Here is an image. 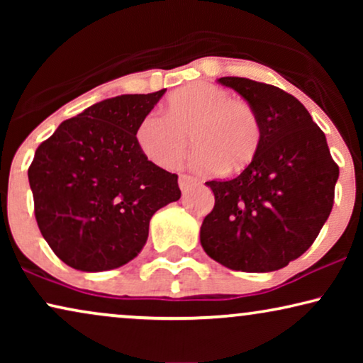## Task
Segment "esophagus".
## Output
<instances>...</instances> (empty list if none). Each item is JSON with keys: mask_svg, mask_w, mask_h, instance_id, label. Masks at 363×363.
<instances>
[{"mask_svg": "<svg viewBox=\"0 0 363 363\" xmlns=\"http://www.w3.org/2000/svg\"><path fill=\"white\" fill-rule=\"evenodd\" d=\"M198 180L195 177L191 175H186V173H182L180 177H178V185H180V190L182 191H186L188 188H190L191 185H195Z\"/></svg>", "mask_w": 363, "mask_h": 363, "instance_id": "esophagus-1", "label": "esophagus"}]
</instances>
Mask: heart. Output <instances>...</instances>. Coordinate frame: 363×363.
<instances>
[{
    "label": "heart",
    "mask_w": 363,
    "mask_h": 363,
    "mask_svg": "<svg viewBox=\"0 0 363 363\" xmlns=\"http://www.w3.org/2000/svg\"><path fill=\"white\" fill-rule=\"evenodd\" d=\"M191 142L196 170L211 173L223 168L240 172L255 160L262 128L255 107L231 97L228 89L210 82H193L167 99V116L150 112L137 128V142L148 160L162 168H177Z\"/></svg>",
    "instance_id": "b5f03b06"
}]
</instances>
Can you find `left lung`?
Segmentation results:
<instances>
[{
	"label": "left lung",
	"instance_id": "obj_1",
	"mask_svg": "<svg viewBox=\"0 0 363 363\" xmlns=\"http://www.w3.org/2000/svg\"><path fill=\"white\" fill-rule=\"evenodd\" d=\"M259 117L255 160L231 180H211L215 206L200 241L211 259L235 271L269 272L309 250L329 218L339 167L324 132L294 96L246 77H221Z\"/></svg>",
	"mask_w": 363,
	"mask_h": 363
}]
</instances>
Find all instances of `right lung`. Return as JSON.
Wrapping results in <instances>:
<instances>
[{
  "label": "right lung",
  "mask_w": 363,
  "mask_h": 363,
  "mask_svg": "<svg viewBox=\"0 0 363 363\" xmlns=\"http://www.w3.org/2000/svg\"><path fill=\"white\" fill-rule=\"evenodd\" d=\"M167 89L125 94L67 118L28 170L39 231L59 259L99 272L132 261L155 211L180 200L178 175L143 155L137 128Z\"/></svg>",
  "instance_id": "1"
}]
</instances>
